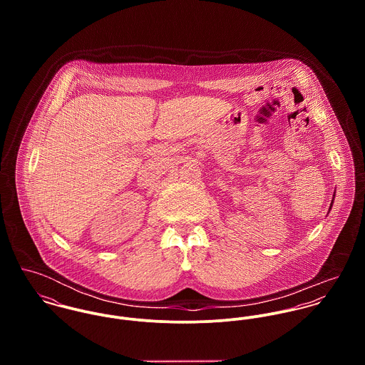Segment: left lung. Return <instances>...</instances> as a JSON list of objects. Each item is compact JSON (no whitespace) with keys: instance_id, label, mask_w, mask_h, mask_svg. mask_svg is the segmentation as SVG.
I'll use <instances>...</instances> for the list:
<instances>
[{"instance_id":"8db88e82","label":"left lung","mask_w":365,"mask_h":365,"mask_svg":"<svg viewBox=\"0 0 365 365\" xmlns=\"http://www.w3.org/2000/svg\"><path fill=\"white\" fill-rule=\"evenodd\" d=\"M334 194H336V191H334ZM334 194H333V200H331V202H330V208H329V212H330V209L333 207V202H334Z\"/></svg>"}]
</instances>
